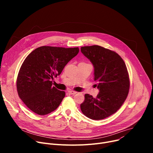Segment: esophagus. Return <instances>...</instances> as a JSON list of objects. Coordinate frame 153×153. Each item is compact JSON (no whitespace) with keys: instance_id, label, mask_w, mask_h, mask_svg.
Instances as JSON below:
<instances>
[{"instance_id":"34e87169","label":"esophagus","mask_w":153,"mask_h":153,"mask_svg":"<svg viewBox=\"0 0 153 153\" xmlns=\"http://www.w3.org/2000/svg\"><path fill=\"white\" fill-rule=\"evenodd\" d=\"M68 92H69L70 94H71V95H74V94H76L77 93V92H75V91H69Z\"/></svg>"}]
</instances>
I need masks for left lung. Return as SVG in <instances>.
<instances>
[{
	"label": "left lung",
	"instance_id": "left-lung-1",
	"mask_svg": "<svg viewBox=\"0 0 153 153\" xmlns=\"http://www.w3.org/2000/svg\"><path fill=\"white\" fill-rule=\"evenodd\" d=\"M81 51L93 64L94 79L99 91L95 98L85 94L81 111L92 120L107 118L122 105L129 92L130 79L125 63L117 53L100 46H83Z\"/></svg>",
	"mask_w": 153,
	"mask_h": 153
}]
</instances>
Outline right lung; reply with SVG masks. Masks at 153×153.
I'll return each instance as SVG.
<instances>
[{"mask_svg": "<svg viewBox=\"0 0 153 153\" xmlns=\"http://www.w3.org/2000/svg\"><path fill=\"white\" fill-rule=\"evenodd\" d=\"M79 48L43 46L24 60L20 69L17 89L19 97L35 114L44 115L57 108L65 92L52 85L68 62L78 54Z\"/></svg>", "mask_w": 153, "mask_h": 153, "instance_id": "add662e5", "label": "right lung"}]
</instances>
